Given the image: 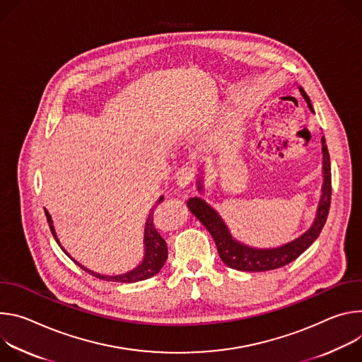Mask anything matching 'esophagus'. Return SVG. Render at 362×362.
<instances>
[{
	"label": "esophagus",
	"mask_w": 362,
	"mask_h": 362,
	"mask_svg": "<svg viewBox=\"0 0 362 362\" xmlns=\"http://www.w3.org/2000/svg\"><path fill=\"white\" fill-rule=\"evenodd\" d=\"M194 175H195V173H194V170L191 168V167H184V168H181L177 174H175V181H177V185L178 187H187V185H189L191 184V181L194 180Z\"/></svg>",
	"instance_id": "obj_1"
}]
</instances>
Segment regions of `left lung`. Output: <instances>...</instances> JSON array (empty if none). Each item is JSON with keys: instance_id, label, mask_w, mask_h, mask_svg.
<instances>
[{"instance_id": "obj_1", "label": "left lung", "mask_w": 362, "mask_h": 362, "mask_svg": "<svg viewBox=\"0 0 362 362\" xmlns=\"http://www.w3.org/2000/svg\"><path fill=\"white\" fill-rule=\"evenodd\" d=\"M300 95L306 100L309 109L313 112L312 103L306 92L299 88ZM322 142V153H324V163H322V171H324V185H322V195L319 199V206L316 210V217L312 226L308 231H305L302 235L295 238L293 242L286 243L280 247L274 249H255L249 247L243 243L237 242V240L231 235L228 231V227L223 221V218L218 216V213L211 209L204 199L199 197H192L187 202V207L189 211L199 220L213 235L217 252L220 255V259L231 269L243 270V272H266L282 267L295 259H298L313 242L317 238V235L322 231L328 213L331 206V194H332V185H331V160H329V152L325 142V138L320 139ZM198 191H202V181H197Z\"/></svg>"}]
</instances>
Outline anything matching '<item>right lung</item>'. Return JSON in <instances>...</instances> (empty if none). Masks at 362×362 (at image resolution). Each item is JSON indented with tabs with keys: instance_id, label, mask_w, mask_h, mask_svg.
I'll return each instance as SVG.
<instances>
[{
	"instance_id": "add662e5",
	"label": "right lung",
	"mask_w": 362,
	"mask_h": 362,
	"mask_svg": "<svg viewBox=\"0 0 362 362\" xmlns=\"http://www.w3.org/2000/svg\"><path fill=\"white\" fill-rule=\"evenodd\" d=\"M163 199H164V197H159V199L156 202V206L160 202H163ZM46 217H47V223L50 226V230H52V234H53L54 240L57 242V245L62 247L59 238H57V234H56V230H54V226H53L52 216L49 214L47 210H46ZM62 250L77 266H80L83 270L90 273L92 276L99 277L102 280H107V282H120V284H134V282H139V280H145V279H149V277L155 276L160 269H163V266L165 264L167 257H168V249H167L165 240L163 238V235L158 233V230L155 227V223H153V209L151 210V213H149V216H148V218L145 221V230H144V259L131 272H127L124 274H115V276L99 274L96 272H92V270L86 269L85 266H82L78 262H76L63 247H62Z\"/></svg>"
}]
</instances>
